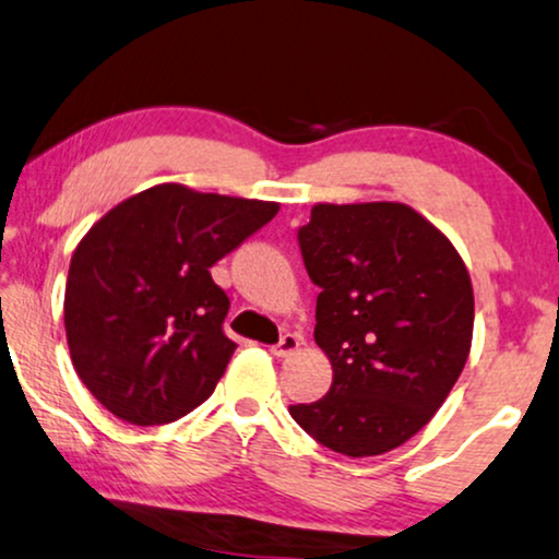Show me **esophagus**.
Returning <instances> with one entry per match:
<instances>
[{
    "instance_id": "esophagus-1",
    "label": "esophagus",
    "mask_w": 559,
    "mask_h": 559,
    "mask_svg": "<svg viewBox=\"0 0 559 559\" xmlns=\"http://www.w3.org/2000/svg\"><path fill=\"white\" fill-rule=\"evenodd\" d=\"M302 344H306V342H302L300 334H285L277 344H274L272 353L277 355V357H290V355L298 353Z\"/></svg>"
}]
</instances>
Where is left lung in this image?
<instances>
[{"label":"left lung","instance_id":"obj_1","mask_svg":"<svg viewBox=\"0 0 559 559\" xmlns=\"http://www.w3.org/2000/svg\"><path fill=\"white\" fill-rule=\"evenodd\" d=\"M316 298L326 396L290 406L321 445L381 456L417 436L451 394L474 332V290L443 233L402 202L313 204L298 230Z\"/></svg>","mask_w":559,"mask_h":559}]
</instances>
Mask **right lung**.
I'll list each match as a JSON object with an SVG mask.
<instances>
[{
	"mask_svg": "<svg viewBox=\"0 0 559 559\" xmlns=\"http://www.w3.org/2000/svg\"><path fill=\"white\" fill-rule=\"evenodd\" d=\"M277 212L157 183L90 227L69 264L64 329L80 381L111 415L168 425L212 396L238 344L210 266Z\"/></svg>",
	"mask_w": 559,
	"mask_h": 559,
	"instance_id": "add662e5",
	"label": "right lung"
}]
</instances>
